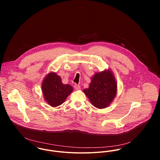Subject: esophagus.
Wrapping results in <instances>:
<instances>
[{
  "label": "esophagus",
  "instance_id": "esophagus-1",
  "mask_svg": "<svg viewBox=\"0 0 160 160\" xmlns=\"http://www.w3.org/2000/svg\"><path fill=\"white\" fill-rule=\"evenodd\" d=\"M74 88L76 90H79V89H81V86H80L79 84H74Z\"/></svg>",
  "mask_w": 160,
  "mask_h": 160
}]
</instances>
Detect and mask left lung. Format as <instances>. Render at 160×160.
Instances as JSON below:
<instances>
[{"label": "left lung", "mask_w": 160, "mask_h": 160, "mask_svg": "<svg viewBox=\"0 0 160 160\" xmlns=\"http://www.w3.org/2000/svg\"><path fill=\"white\" fill-rule=\"evenodd\" d=\"M84 92L96 108H104L108 107L116 93V83L110 71L96 73L92 78L88 89Z\"/></svg>", "instance_id": "left-lung-1"}]
</instances>
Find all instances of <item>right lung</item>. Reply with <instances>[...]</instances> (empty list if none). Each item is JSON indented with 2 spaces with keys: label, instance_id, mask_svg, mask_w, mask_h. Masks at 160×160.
I'll use <instances>...</instances> for the list:
<instances>
[{
  "label": "right lung",
  "instance_id": "right-lung-1",
  "mask_svg": "<svg viewBox=\"0 0 160 160\" xmlns=\"http://www.w3.org/2000/svg\"><path fill=\"white\" fill-rule=\"evenodd\" d=\"M42 90L46 102L52 107H57L65 102L72 91V88L69 84H63L56 73L50 72L42 82Z\"/></svg>",
  "mask_w": 160,
  "mask_h": 160
}]
</instances>
